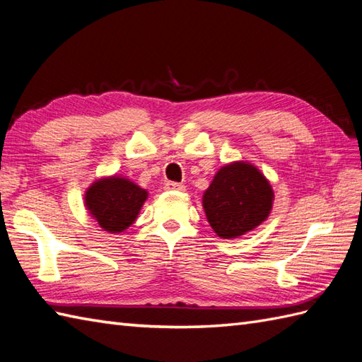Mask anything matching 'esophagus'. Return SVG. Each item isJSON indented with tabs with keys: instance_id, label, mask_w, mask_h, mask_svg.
Segmentation results:
<instances>
[{
	"instance_id": "34e87169",
	"label": "esophagus",
	"mask_w": 362,
	"mask_h": 362,
	"mask_svg": "<svg viewBox=\"0 0 362 362\" xmlns=\"http://www.w3.org/2000/svg\"><path fill=\"white\" fill-rule=\"evenodd\" d=\"M165 188L168 191H185V185H183V183H175V182H168Z\"/></svg>"
}]
</instances>
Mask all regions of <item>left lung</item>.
Here are the masks:
<instances>
[{"label":"left lung","instance_id":"1","mask_svg":"<svg viewBox=\"0 0 362 362\" xmlns=\"http://www.w3.org/2000/svg\"><path fill=\"white\" fill-rule=\"evenodd\" d=\"M272 204L271 183L249 161L222 166L202 197L206 221L224 240L238 238L263 224Z\"/></svg>","mask_w":362,"mask_h":362}]
</instances>
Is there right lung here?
<instances>
[{"label": "right lung", "instance_id": "obj_1", "mask_svg": "<svg viewBox=\"0 0 362 362\" xmlns=\"http://www.w3.org/2000/svg\"><path fill=\"white\" fill-rule=\"evenodd\" d=\"M83 199L99 227L109 233H121L135 222L148 191L126 177L110 175L91 183Z\"/></svg>", "mask_w": 362, "mask_h": 362}]
</instances>
